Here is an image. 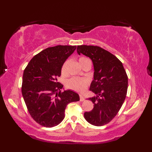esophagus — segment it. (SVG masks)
I'll return each mask as SVG.
<instances>
[{
  "label": "esophagus",
  "mask_w": 152,
  "mask_h": 152,
  "mask_svg": "<svg viewBox=\"0 0 152 152\" xmlns=\"http://www.w3.org/2000/svg\"><path fill=\"white\" fill-rule=\"evenodd\" d=\"M80 101H85V98L82 95H80Z\"/></svg>",
  "instance_id": "1"
}]
</instances>
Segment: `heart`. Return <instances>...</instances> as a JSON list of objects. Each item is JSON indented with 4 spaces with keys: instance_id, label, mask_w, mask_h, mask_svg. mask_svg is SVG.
<instances>
[{
    "instance_id": "1",
    "label": "heart",
    "mask_w": 152,
    "mask_h": 152,
    "mask_svg": "<svg viewBox=\"0 0 152 152\" xmlns=\"http://www.w3.org/2000/svg\"><path fill=\"white\" fill-rule=\"evenodd\" d=\"M89 61L88 58L86 57H80L79 59V63L81 66L83 65L86 61ZM69 64V61H66L63 64L62 68H61V73L63 74H66L67 71V66ZM88 81L86 78H72L69 80L67 82L68 88L72 89L74 91L78 92H83L86 89L87 85H88Z\"/></svg>"
}]
</instances>
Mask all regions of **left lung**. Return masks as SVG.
<instances>
[{"label": "left lung", "mask_w": 152, "mask_h": 152, "mask_svg": "<svg viewBox=\"0 0 152 152\" xmlns=\"http://www.w3.org/2000/svg\"><path fill=\"white\" fill-rule=\"evenodd\" d=\"M77 52L89 57L94 69L89 90L96 96L88 99L94 107L84 113V118L93 125H104L115 117L124 104L128 88L127 74L117 57L99 46H78Z\"/></svg>", "instance_id": "1"}]
</instances>
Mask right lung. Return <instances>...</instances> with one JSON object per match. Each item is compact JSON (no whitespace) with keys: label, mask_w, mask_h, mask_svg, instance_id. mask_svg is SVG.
Returning <instances> with one entry per match:
<instances>
[{"label":"right lung","mask_w":152,"mask_h":152,"mask_svg":"<svg viewBox=\"0 0 152 152\" xmlns=\"http://www.w3.org/2000/svg\"><path fill=\"white\" fill-rule=\"evenodd\" d=\"M76 49V46L62 45L48 48L34 56L24 70L23 97L31 117L44 127L59 125L67 104L80 101L72 90L61 92L63 86L57 82L63 64Z\"/></svg>","instance_id":"right-lung-1"}]
</instances>
